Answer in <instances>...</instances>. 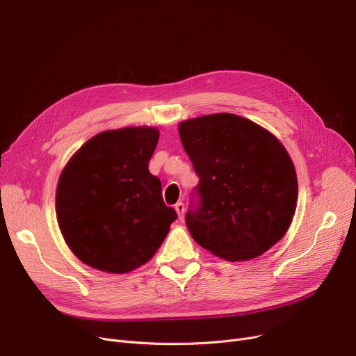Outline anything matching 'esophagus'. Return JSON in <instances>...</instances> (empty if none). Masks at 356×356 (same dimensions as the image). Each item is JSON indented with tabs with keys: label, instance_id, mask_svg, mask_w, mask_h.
Segmentation results:
<instances>
[{
	"label": "esophagus",
	"instance_id": "obj_1",
	"mask_svg": "<svg viewBox=\"0 0 356 356\" xmlns=\"http://www.w3.org/2000/svg\"><path fill=\"white\" fill-rule=\"evenodd\" d=\"M175 209H176V212H177L179 219H183V215H184V203L177 202V203L175 204Z\"/></svg>",
	"mask_w": 356,
	"mask_h": 356
}]
</instances>
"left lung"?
I'll list each match as a JSON object with an SVG mask.
<instances>
[{
    "label": "left lung",
    "instance_id": "1",
    "mask_svg": "<svg viewBox=\"0 0 356 356\" xmlns=\"http://www.w3.org/2000/svg\"><path fill=\"white\" fill-rule=\"evenodd\" d=\"M179 134L199 176L200 204L186 213L192 238L232 263L268 251L297 207L296 168L282 141L227 112L181 121Z\"/></svg>",
    "mask_w": 356,
    "mask_h": 356
}]
</instances>
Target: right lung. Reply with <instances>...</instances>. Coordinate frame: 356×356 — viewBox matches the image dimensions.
Instances as JSON below:
<instances>
[{
    "label": "right lung",
    "mask_w": 356,
    "mask_h": 356,
    "mask_svg": "<svg viewBox=\"0 0 356 356\" xmlns=\"http://www.w3.org/2000/svg\"><path fill=\"white\" fill-rule=\"evenodd\" d=\"M154 127L108 129L88 140L60 173L56 216L70 251L86 266L129 273L153 258L177 218L148 170Z\"/></svg>",
    "instance_id": "1"
}]
</instances>
